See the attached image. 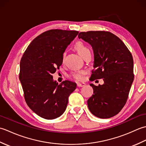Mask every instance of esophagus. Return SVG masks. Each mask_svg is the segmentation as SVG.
Listing matches in <instances>:
<instances>
[{
	"label": "esophagus",
	"instance_id": "obj_1",
	"mask_svg": "<svg viewBox=\"0 0 146 146\" xmlns=\"http://www.w3.org/2000/svg\"><path fill=\"white\" fill-rule=\"evenodd\" d=\"M86 84L84 83H77V86H78V87H82V86H84Z\"/></svg>",
	"mask_w": 146,
	"mask_h": 146
}]
</instances>
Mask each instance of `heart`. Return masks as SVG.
Here are the masks:
<instances>
[{
  "label": "heart",
  "instance_id": "1",
  "mask_svg": "<svg viewBox=\"0 0 146 146\" xmlns=\"http://www.w3.org/2000/svg\"><path fill=\"white\" fill-rule=\"evenodd\" d=\"M74 48L78 52L79 54L83 58H85L86 55L90 54V51L89 48L86 46L84 43L81 42V41H78L75 43V46H74ZM65 57V52L63 54V60H64ZM85 74L84 71H76V72H74L71 75V76L72 78L76 80V81H80L83 79V75Z\"/></svg>",
  "mask_w": 146,
  "mask_h": 146
}]
</instances>
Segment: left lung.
<instances>
[{
  "label": "left lung",
  "mask_w": 146,
  "mask_h": 146,
  "mask_svg": "<svg viewBox=\"0 0 146 146\" xmlns=\"http://www.w3.org/2000/svg\"><path fill=\"white\" fill-rule=\"evenodd\" d=\"M92 46L94 69L90 80L103 78V85L91 83L94 94L87 101L91 113L101 119L115 115L122 109L134 81V61L123 41L104 31L81 32L78 35Z\"/></svg>",
  "instance_id": "8db88e82"
}]
</instances>
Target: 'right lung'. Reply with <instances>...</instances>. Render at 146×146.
<instances>
[{
	"label": "right lung",
	"mask_w": 146,
	"mask_h": 146,
	"mask_svg": "<svg viewBox=\"0 0 146 146\" xmlns=\"http://www.w3.org/2000/svg\"><path fill=\"white\" fill-rule=\"evenodd\" d=\"M76 31L51 29L42 33L30 43L20 62L19 80L26 104L45 119L61 116L68 97L76 87L66 80L58 85L52 74L63 63V54L78 35Z\"/></svg>",
	"instance_id": "right-lung-1"
}]
</instances>
